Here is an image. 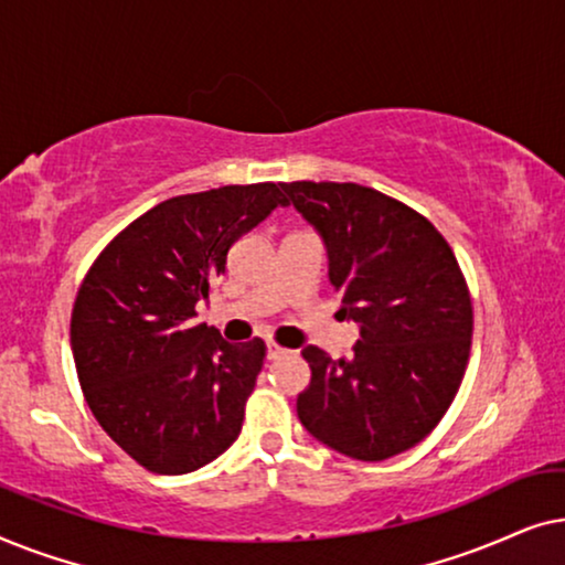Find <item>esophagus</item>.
Instances as JSON below:
<instances>
[{"label":"esophagus","mask_w":565,"mask_h":565,"mask_svg":"<svg viewBox=\"0 0 565 565\" xmlns=\"http://www.w3.org/2000/svg\"><path fill=\"white\" fill-rule=\"evenodd\" d=\"M265 352H267V360H277L280 358V354H285V350L277 342H273V339H269V342L265 344Z\"/></svg>","instance_id":"obj_1"}]
</instances>
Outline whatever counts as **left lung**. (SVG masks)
<instances>
[{
    "mask_svg": "<svg viewBox=\"0 0 565 565\" xmlns=\"http://www.w3.org/2000/svg\"><path fill=\"white\" fill-rule=\"evenodd\" d=\"M280 188L321 236L339 313L360 327L352 358L303 347L298 419L347 458L388 460L437 427L466 375L473 308L458 259L424 215L373 188Z\"/></svg>",
    "mask_w": 565,
    "mask_h": 565,
    "instance_id": "obj_1",
    "label": "left lung"
}]
</instances>
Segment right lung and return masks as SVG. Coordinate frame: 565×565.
I'll list each match as a JSON object with an SVG mask.
<instances>
[{"instance_id": "add662e5", "label": "right lung", "mask_w": 565, "mask_h": 565, "mask_svg": "<svg viewBox=\"0 0 565 565\" xmlns=\"http://www.w3.org/2000/svg\"><path fill=\"white\" fill-rule=\"evenodd\" d=\"M285 203L280 184L169 198L120 231L84 277L72 352L84 398L115 445L151 473L182 476L226 452L265 360L198 323L231 244Z\"/></svg>"}]
</instances>
